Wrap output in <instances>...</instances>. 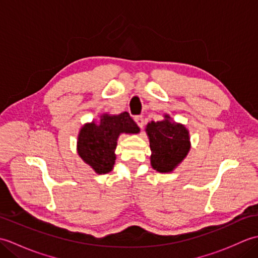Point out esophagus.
<instances>
[{
	"label": "esophagus",
	"mask_w": 258,
	"mask_h": 258,
	"mask_svg": "<svg viewBox=\"0 0 258 258\" xmlns=\"http://www.w3.org/2000/svg\"><path fill=\"white\" fill-rule=\"evenodd\" d=\"M134 119H135L136 124L139 125V127H140L141 130L144 127V119H143V116H141V115H140V116H135Z\"/></svg>",
	"instance_id": "1"
}]
</instances>
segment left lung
<instances>
[{
    "label": "left lung",
    "mask_w": 258,
    "mask_h": 258,
    "mask_svg": "<svg viewBox=\"0 0 258 258\" xmlns=\"http://www.w3.org/2000/svg\"><path fill=\"white\" fill-rule=\"evenodd\" d=\"M145 131L152 152V167L160 173L173 172L189 152L188 130L182 123L174 122L168 114H164V119L152 120Z\"/></svg>",
    "instance_id": "left-lung-1"
}]
</instances>
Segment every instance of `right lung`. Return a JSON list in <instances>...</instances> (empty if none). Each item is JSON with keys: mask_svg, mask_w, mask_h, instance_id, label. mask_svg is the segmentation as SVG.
<instances>
[{"mask_svg": "<svg viewBox=\"0 0 258 258\" xmlns=\"http://www.w3.org/2000/svg\"><path fill=\"white\" fill-rule=\"evenodd\" d=\"M140 127L127 112L117 115L104 113L98 122L92 120L82 126L78 135L79 156L97 174L111 172L116 155L117 140L120 134H138Z\"/></svg>", "mask_w": 258, "mask_h": 258, "instance_id": "add662e5", "label": "right lung"}]
</instances>
